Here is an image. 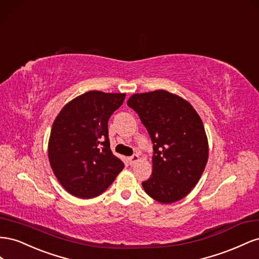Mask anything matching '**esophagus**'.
I'll return each instance as SVG.
<instances>
[{
  "mask_svg": "<svg viewBox=\"0 0 259 259\" xmlns=\"http://www.w3.org/2000/svg\"><path fill=\"white\" fill-rule=\"evenodd\" d=\"M140 160V156L139 155H137V154H135V155H132L131 157H129V162H130V165L131 166H134L137 161H139Z\"/></svg>",
  "mask_w": 259,
  "mask_h": 259,
  "instance_id": "obj_1",
  "label": "esophagus"
}]
</instances>
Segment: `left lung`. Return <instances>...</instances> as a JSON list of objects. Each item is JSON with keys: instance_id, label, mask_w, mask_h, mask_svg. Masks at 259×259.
<instances>
[{"instance_id": "1", "label": "left lung", "mask_w": 259, "mask_h": 259, "mask_svg": "<svg viewBox=\"0 0 259 259\" xmlns=\"http://www.w3.org/2000/svg\"><path fill=\"white\" fill-rule=\"evenodd\" d=\"M127 105L138 113L153 142V171L142 182L144 191L161 204L180 201L196 186L208 160L201 117L187 100L166 90L136 93Z\"/></svg>"}]
</instances>
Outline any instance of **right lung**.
<instances>
[{
  "mask_svg": "<svg viewBox=\"0 0 259 259\" xmlns=\"http://www.w3.org/2000/svg\"><path fill=\"white\" fill-rule=\"evenodd\" d=\"M124 98L125 93L92 90L69 101L56 116L48 156L58 182L69 194L99 196L123 169L109 147L107 124Z\"/></svg>",
  "mask_w": 259,
  "mask_h": 259,
  "instance_id": "1",
  "label": "right lung"
}]
</instances>
